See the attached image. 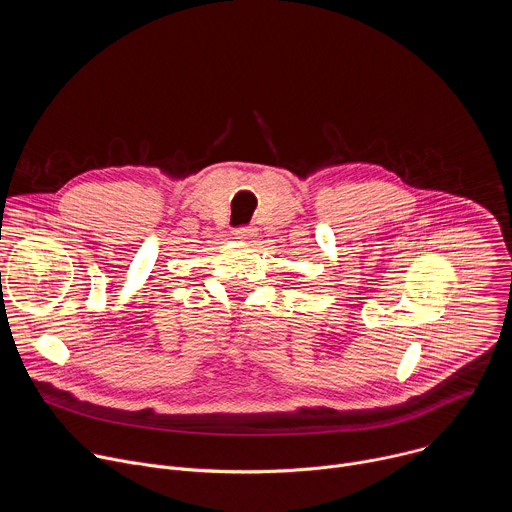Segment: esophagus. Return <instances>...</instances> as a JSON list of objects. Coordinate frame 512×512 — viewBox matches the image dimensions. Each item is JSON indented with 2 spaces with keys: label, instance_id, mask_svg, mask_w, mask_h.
<instances>
[{
  "label": "esophagus",
  "instance_id": "obj_1",
  "mask_svg": "<svg viewBox=\"0 0 512 512\" xmlns=\"http://www.w3.org/2000/svg\"><path fill=\"white\" fill-rule=\"evenodd\" d=\"M237 239H253L255 237V229L253 227H239L235 229Z\"/></svg>",
  "mask_w": 512,
  "mask_h": 512
}]
</instances>
